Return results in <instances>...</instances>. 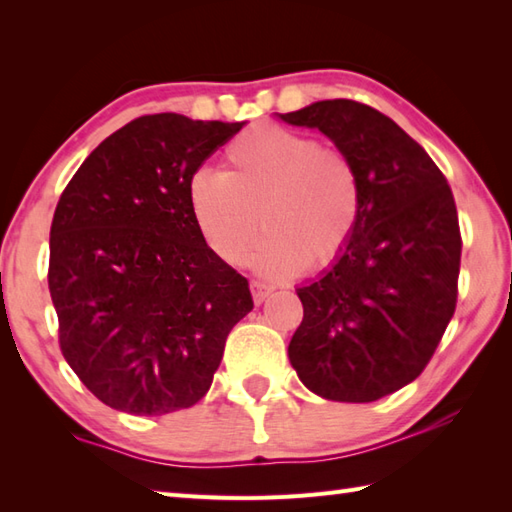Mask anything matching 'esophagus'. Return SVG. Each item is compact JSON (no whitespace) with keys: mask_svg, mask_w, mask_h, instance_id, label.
Listing matches in <instances>:
<instances>
[{"mask_svg":"<svg viewBox=\"0 0 512 512\" xmlns=\"http://www.w3.org/2000/svg\"><path fill=\"white\" fill-rule=\"evenodd\" d=\"M271 291H274V287L267 285V282H260V280L252 282V295H254V302L256 304H263Z\"/></svg>","mask_w":512,"mask_h":512,"instance_id":"esophagus-1","label":"esophagus"}]
</instances>
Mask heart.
I'll return each instance as SVG.
<instances>
[{
	"label": "heart",
	"mask_w": 512,
	"mask_h": 512,
	"mask_svg": "<svg viewBox=\"0 0 512 512\" xmlns=\"http://www.w3.org/2000/svg\"><path fill=\"white\" fill-rule=\"evenodd\" d=\"M223 157L225 170L199 168L188 181L192 221L219 260L241 265L260 221L267 230L249 263L269 278L326 267L346 252L363 212L361 173L346 151L258 124Z\"/></svg>",
	"instance_id": "b5f03b06"
}]
</instances>
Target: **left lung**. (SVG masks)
<instances>
[{
    "mask_svg": "<svg viewBox=\"0 0 512 512\" xmlns=\"http://www.w3.org/2000/svg\"><path fill=\"white\" fill-rule=\"evenodd\" d=\"M355 160L363 212L346 252L298 289L289 344L300 381L328 401L370 403L412 383L456 311L462 238L445 175L392 118L355 100L280 113Z\"/></svg>",
    "mask_w": 512,
    "mask_h": 512,
    "instance_id": "left-lung-1",
    "label": "left lung"
}]
</instances>
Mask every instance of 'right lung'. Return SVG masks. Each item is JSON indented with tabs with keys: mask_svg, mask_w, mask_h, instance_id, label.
<instances>
[{
	"mask_svg": "<svg viewBox=\"0 0 512 512\" xmlns=\"http://www.w3.org/2000/svg\"><path fill=\"white\" fill-rule=\"evenodd\" d=\"M245 122L135 118L76 170L50 227L48 285L65 361L98 401L162 416L201 401L254 309L188 208L195 170Z\"/></svg>",
	"mask_w": 512,
	"mask_h": 512,
	"instance_id": "obj_1",
	"label": "right lung"
}]
</instances>
